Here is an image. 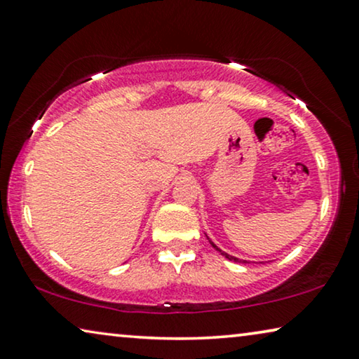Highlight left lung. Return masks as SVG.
<instances>
[{
	"label": "left lung",
	"mask_w": 359,
	"mask_h": 359,
	"mask_svg": "<svg viewBox=\"0 0 359 359\" xmlns=\"http://www.w3.org/2000/svg\"><path fill=\"white\" fill-rule=\"evenodd\" d=\"M205 236H207V235H205ZM207 240H209V243L212 244V248H214V249H217V251H218V252H220V254H222V256H225V257L228 259V261H233V262H238V264H249V261H244V259H238V257H235V256H231V254H228V252H225V251H222V249H220V248H218V246H217V244H215L214 241H212L209 236H207Z\"/></svg>",
	"instance_id": "1"
}]
</instances>
